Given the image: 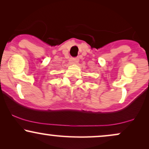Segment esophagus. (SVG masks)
I'll list each match as a JSON object with an SVG mask.
<instances>
[{"instance_id": "obj_1", "label": "esophagus", "mask_w": 149, "mask_h": 149, "mask_svg": "<svg viewBox=\"0 0 149 149\" xmlns=\"http://www.w3.org/2000/svg\"><path fill=\"white\" fill-rule=\"evenodd\" d=\"M70 61H71V63L76 64L79 62V58L78 57H73V58L70 59Z\"/></svg>"}]
</instances>
